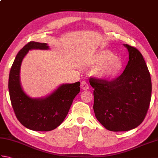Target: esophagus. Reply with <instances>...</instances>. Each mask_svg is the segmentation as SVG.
Returning <instances> with one entry per match:
<instances>
[{"instance_id":"esophagus-1","label":"esophagus","mask_w":158,"mask_h":158,"mask_svg":"<svg viewBox=\"0 0 158 158\" xmlns=\"http://www.w3.org/2000/svg\"><path fill=\"white\" fill-rule=\"evenodd\" d=\"M81 88L83 90H87L89 89V85L88 83H87L86 81H83L81 83Z\"/></svg>"}]
</instances>
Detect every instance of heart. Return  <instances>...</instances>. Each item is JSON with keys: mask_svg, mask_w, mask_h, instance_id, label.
I'll return each mask as SVG.
<instances>
[{"mask_svg": "<svg viewBox=\"0 0 158 158\" xmlns=\"http://www.w3.org/2000/svg\"><path fill=\"white\" fill-rule=\"evenodd\" d=\"M93 64L96 75L101 79L110 80L119 77L123 70V64L117 56L109 50H102L95 55Z\"/></svg>", "mask_w": 158, "mask_h": 158, "instance_id": "obj_1", "label": "heart"}]
</instances>
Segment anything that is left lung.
<instances>
[{
	"instance_id": "obj_1",
	"label": "left lung",
	"mask_w": 158,
	"mask_h": 158,
	"mask_svg": "<svg viewBox=\"0 0 158 158\" xmlns=\"http://www.w3.org/2000/svg\"><path fill=\"white\" fill-rule=\"evenodd\" d=\"M129 61L123 73L113 81L90 77L96 119L107 130L128 131L138 127L147 115L152 98V80L139 49L124 45Z\"/></svg>"
}]
</instances>
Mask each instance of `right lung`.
Listing matches in <instances>:
<instances>
[{"label": "right lung", "instance_id": "1", "mask_svg": "<svg viewBox=\"0 0 158 158\" xmlns=\"http://www.w3.org/2000/svg\"><path fill=\"white\" fill-rule=\"evenodd\" d=\"M48 49L47 43L28 42L17 54L9 77V91L15 116L23 126L35 131L48 132L64 120L75 97L80 92V82L63 84L43 99H32L23 92L19 81L22 61L29 50Z\"/></svg>", "mask_w": 158, "mask_h": 158}]
</instances>
